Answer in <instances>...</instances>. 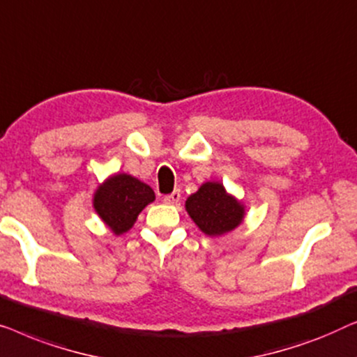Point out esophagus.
Segmentation results:
<instances>
[{
  "label": "esophagus",
  "mask_w": 357,
  "mask_h": 357,
  "mask_svg": "<svg viewBox=\"0 0 357 357\" xmlns=\"http://www.w3.org/2000/svg\"><path fill=\"white\" fill-rule=\"evenodd\" d=\"M179 200H181V192H179V190H173L172 194L165 195V197H163V202L165 204H178Z\"/></svg>",
  "instance_id": "esophagus-1"
}]
</instances>
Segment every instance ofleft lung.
I'll return each mask as SVG.
<instances>
[{
    "mask_svg": "<svg viewBox=\"0 0 357 357\" xmlns=\"http://www.w3.org/2000/svg\"><path fill=\"white\" fill-rule=\"evenodd\" d=\"M185 210L208 236H220L243 222L244 208L220 183H205L185 200Z\"/></svg>",
    "mask_w": 357,
    "mask_h": 357,
    "instance_id": "obj_1",
    "label": "left lung"
}]
</instances>
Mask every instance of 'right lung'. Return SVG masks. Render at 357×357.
Wrapping results in <instances>:
<instances>
[{"instance_id":"obj_1","label":"right lung","mask_w":357,"mask_h":357,"mask_svg":"<svg viewBox=\"0 0 357 357\" xmlns=\"http://www.w3.org/2000/svg\"><path fill=\"white\" fill-rule=\"evenodd\" d=\"M155 194L150 185L129 174H114L100 185L93 199V207L100 218L113 229L123 234L132 227L145 205L153 202Z\"/></svg>"}]
</instances>
